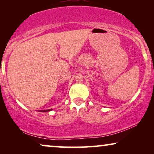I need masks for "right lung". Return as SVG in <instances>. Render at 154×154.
Wrapping results in <instances>:
<instances>
[{
  "mask_svg": "<svg viewBox=\"0 0 154 154\" xmlns=\"http://www.w3.org/2000/svg\"><path fill=\"white\" fill-rule=\"evenodd\" d=\"M52 109H48V110H41V111H39L40 112H47V111H52Z\"/></svg>",
  "mask_w": 154,
  "mask_h": 154,
  "instance_id": "obj_1",
  "label": "right lung"
}]
</instances>
